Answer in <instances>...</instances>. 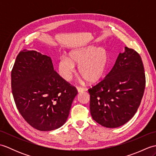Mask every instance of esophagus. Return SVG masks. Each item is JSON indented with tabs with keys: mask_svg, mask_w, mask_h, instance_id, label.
Listing matches in <instances>:
<instances>
[{
	"mask_svg": "<svg viewBox=\"0 0 156 156\" xmlns=\"http://www.w3.org/2000/svg\"><path fill=\"white\" fill-rule=\"evenodd\" d=\"M76 89H77V90L78 92H83L85 90V89L83 88H81V87H77L76 88Z\"/></svg>",
	"mask_w": 156,
	"mask_h": 156,
	"instance_id": "1",
	"label": "esophagus"
}]
</instances>
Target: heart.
<instances>
[{
  "mask_svg": "<svg viewBox=\"0 0 156 156\" xmlns=\"http://www.w3.org/2000/svg\"><path fill=\"white\" fill-rule=\"evenodd\" d=\"M75 66H78V74L83 80L93 84L103 77L108 66V55L102 48L92 46L80 48L69 51L67 57H62L58 63L61 77L69 81L75 72Z\"/></svg>",
  "mask_w": 156,
  "mask_h": 156,
  "instance_id": "heart-1",
  "label": "heart"
}]
</instances>
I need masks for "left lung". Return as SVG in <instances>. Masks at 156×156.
I'll return each instance as SVG.
<instances>
[{"mask_svg": "<svg viewBox=\"0 0 156 156\" xmlns=\"http://www.w3.org/2000/svg\"><path fill=\"white\" fill-rule=\"evenodd\" d=\"M145 87L141 58L133 49L125 47L110 72L88 89L92 119L108 128L123 125L140 107Z\"/></svg>", "mask_w": 156, "mask_h": 156, "instance_id": "obj_1", "label": "left lung"}]
</instances>
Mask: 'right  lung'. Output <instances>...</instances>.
Returning a JSON list of instances; mask_svg holds the SVG:
<instances>
[{
	"label": "right lung",
	"instance_id": "add662e5",
	"mask_svg": "<svg viewBox=\"0 0 156 156\" xmlns=\"http://www.w3.org/2000/svg\"><path fill=\"white\" fill-rule=\"evenodd\" d=\"M15 105L23 119L39 131L55 130L67 121L78 91L54 69L51 58L23 49L11 72Z\"/></svg>",
	"mask_w": 156,
	"mask_h": 156
}]
</instances>
